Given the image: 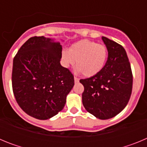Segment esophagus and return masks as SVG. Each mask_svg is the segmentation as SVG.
<instances>
[{
	"label": "esophagus",
	"instance_id": "34e87169",
	"mask_svg": "<svg viewBox=\"0 0 147 147\" xmlns=\"http://www.w3.org/2000/svg\"><path fill=\"white\" fill-rule=\"evenodd\" d=\"M74 82H75V83H77L80 82V80H79L77 77H74Z\"/></svg>",
	"mask_w": 147,
	"mask_h": 147
}]
</instances>
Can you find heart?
<instances>
[{
	"label": "heart",
	"mask_w": 147,
	"mask_h": 147,
	"mask_svg": "<svg viewBox=\"0 0 147 147\" xmlns=\"http://www.w3.org/2000/svg\"><path fill=\"white\" fill-rule=\"evenodd\" d=\"M108 57L105 45L89 40H82L73 44L68 51L62 53V60L65 67L75 64L76 71L86 77L96 75L105 67Z\"/></svg>",
	"instance_id": "1"
}]
</instances>
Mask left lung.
<instances>
[{"instance_id": "obj_1", "label": "left lung", "mask_w": 147, "mask_h": 147, "mask_svg": "<svg viewBox=\"0 0 147 147\" xmlns=\"http://www.w3.org/2000/svg\"><path fill=\"white\" fill-rule=\"evenodd\" d=\"M108 51L103 69L81 80L85 88L82 104L88 113L102 120L111 119L125 108L132 89V74L127 53L121 45L102 37Z\"/></svg>"}]
</instances>
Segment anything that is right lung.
<instances>
[{"instance_id":"add662e5","label":"right lung","mask_w":147,"mask_h":147,"mask_svg":"<svg viewBox=\"0 0 147 147\" xmlns=\"http://www.w3.org/2000/svg\"><path fill=\"white\" fill-rule=\"evenodd\" d=\"M62 49L54 38L31 37L13 59V93L20 108L35 119L57 115L74 85L73 74L60 64Z\"/></svg>"}]
</instances>
